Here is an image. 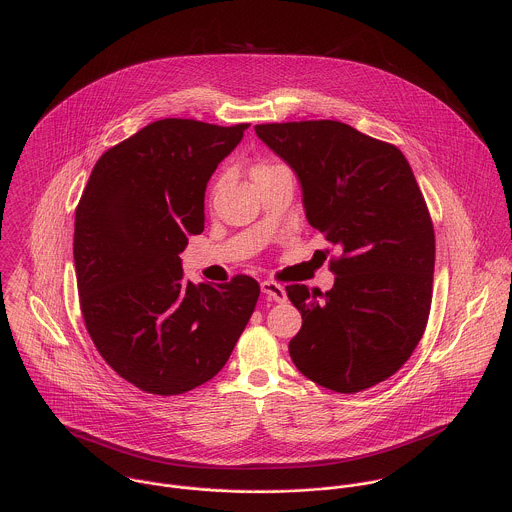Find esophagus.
<instances>
[{
	"label": "esophagus",
	"mask_w": 512,
	"mask_h": 512,
	"mask_svg": "<svg viewBox=\"0 0 512 512\" xmlns=\"http://www.w3.org/2000/svg\"><path fill=\"white\" fill-rule=\"evenodd\" d=\"M260 288H262V293H264L266 297H270V299L276 301V303H286V301H288V293H286V290H284L280 284H276V282H262Z\"/></svg>",
	"instance_id": "34e87169"
}]
</instances>
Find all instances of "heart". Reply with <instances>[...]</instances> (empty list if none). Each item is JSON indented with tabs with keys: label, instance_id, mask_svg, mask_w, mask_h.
I'll list each match as a JSON object with an SVG mask.
<instances>
[{
	"label": "heart",
	"instance_id": "heart-1",
	"mask_svg": "<svg viewBox=\"0 0 512 512\" xmlns=\"http://www.w3.org/2000/svg\"><path fill=\"white\" fill-rule=\"evenodd\" d=\"M268 167H274V165H264V167H258V169H268Z\"/></svg>",
	"mask_w": 512,
	"mask_h": 512
}]
</instances>
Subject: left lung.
Returning a JSON list of instances; mask_svg holds the SVG:
<instances>
[{
    "label": "left lung",
    "mask_w": 512,
    "mask_h": 512,
    "mask_svg": "<svg viewBox=\"0 0 512 512\" xmlns=\"http://www.w3.org/2000/svg\"><path fill=\"white\" fill-rule=\"evenodd\" d=\"M254 130L292 167L307 222L341 252L329 292L286 288L303 317L292 361L329 390L370 388L410 359L432 305L436 236L412 167L398 147L343 122Z\"/></svg>",
    "instance_id": "1"
}]
</instances>
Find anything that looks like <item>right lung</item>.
Listing matches in <instances>:
<instances>
[{
    "mask_svg": "<svg viewBox=\"0 0 512 512\" xmlns=\"http://www.w3.org/2000/svg\"><path fill=\"white\" fill-rule=\"evenodd\" d=\"M248 124L165 118L110 147L74 217L80 309L98 353L149 394L173 396L226 365L260 286L191 284L179 254L205 228V191Z\"/></svg>",
    "mask_w": 512,
    "mask_h": 512,
    "instance_id": "obj_1",
    "label": "right lung"
}]
</instances>
